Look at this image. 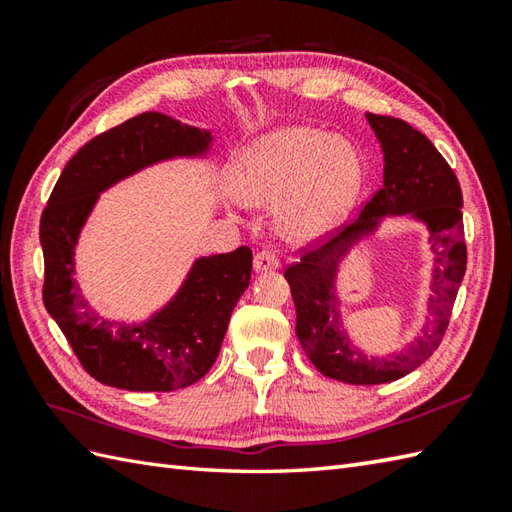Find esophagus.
Masks as SVG:
<instances>
[{"mask_svg": "<svg viewBox=\"0 0 512 512\" xmlns=\"http://www.w3.org/2000/svg\"><path fill=\"white\" fill-rule=\"evenodd\" d=\"M253 266L257 273H266V270H277L281 266V262L273 250H262V253L255 255Z\"/></svg>", "mask_w": 512, "mask_h": 512, "instance_id": "1", "label": "esophagus"}]
</instances>
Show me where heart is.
I'll list each match as a JSON object with an SVG mask.
<instances>
[{
    "label": "heart",
    "instance_id": "b5f03b06",
    "mask_svg": "<svg viewBox=\"0 0 512 512\" xmlns=\"http://www.w3.org/2000/svg\"><path fill=\"white\" fill-rule=\"evenodd\" d=\"M363 187V160L347 140L314 127H284L257 138L233 176L242 202L275 206L288 237L310 239L328 231Z\"/></svg>",
    "mask_w": 512,
    "mask_h": 512
}]
</instances>
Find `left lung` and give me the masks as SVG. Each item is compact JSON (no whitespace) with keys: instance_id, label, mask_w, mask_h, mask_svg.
Here are the masks:
<instances>
[{"instance_id":"left-lung-1","label":"left lung","mask_w":512,"mask_h":512,"mask_svg":"<svg viewBox=\"0 0 512 512\" xmlns=\"http://www.w3.org/2000/svg\"><path fill=\"white\" fill-rule=\"evenodd\" d=\"M385 154V176L358 220L328 242L301 253L286 268L297 310V336L303 352L323 376L347 385H383L407 376L438 350L449 328L455 295L466 270L462 191L449 162L431 140L394 116L367 114ZM383 214H413L428 224L434 253L430 317L419 339L389 357L363 355L340 330L333 277L349 248L377 227Z\"/></svg>"}]
</instances>
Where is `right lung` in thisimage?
<instances>
[{"instance_id":"right-lung-1","label":"right lung","mask_w":512,"mask_h":512,"mask_svg":"<svg viewBox=\"0 0 512 512\" xmlns=\"http://www.w3.org/2000/svg\"><path fill=\"white\" fill-rule=\"evenodd\" d=\"M211 132L145 112L92 138L70 158L41 213L43 303L85 372L127 391H173L209 372L231 312L250 284L253 253L200 257L178 295L140 325L101 319L79 295L74 246L99 193L154 162L204 156Z\"/></svg>"}]
</instances>
